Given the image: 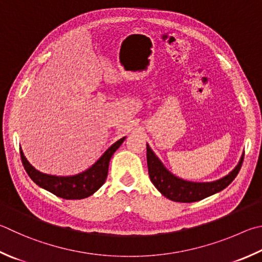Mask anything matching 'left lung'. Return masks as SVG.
Segmentation results:
<instances>
[{"label": "left lung", "instance_id": "obj_1", "mask_svg": "<svg viewBox=\"0 0 262 262\" xmlns=\"http://www.w3.org/2000/svg\"><path fill=\"white\" fill-rule=\"evenodd\" d=\"M244 156L242 157L239 164L232 172L221 180L214 181L210 183H196L181 180L173 174H170L160 160L157 158L154 151L146 144V161L147 170L151 182L159 190L161 194L173 202L179 203H192L206 198L211 194L216 193L228 187L237 177L243 164Z\"/></svg>", "mask_w": 262, "mask_h": 262}]
</instances>
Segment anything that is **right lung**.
Returning <instances> with one entry per match:
<instances>
[{
    "mask_svg": "<svg viewBox=\"0 0 262 262\" xmlns=\"http://www.w3.org/2000/svg\"><path fill=\"white\" fill-rule=\"evenodd\" d=\"M123 141H125V137H122L111 147H108L105 154L89 169L81 174L74 175V177H52V175L40 173L39 170L32 167L30 163L26 160L21 150L20 158L28 177L34 181L39 187L63 199H82L92 196L105 182L111 157L117 151L118 147L122 144Z\"/></svg>",
    "mask_w": 262,
    "mask_h": 262,
    "instance_id": "1",
    "label": "right lung"
}]
</instances>
